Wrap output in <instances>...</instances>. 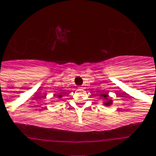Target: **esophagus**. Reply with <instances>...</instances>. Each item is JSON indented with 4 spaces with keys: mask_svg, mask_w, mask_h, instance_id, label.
Returning <instances> with one entry per match:
<instances>
[{
    "mask_svg": "<svg viewBox=\"0 0 156 156\" xmlns=\"http://www.w3.org/2000/svg\"><path fill=\"white\" fill-rule=\"evenodd\" d=\"M81 88H83V87H81Z\"/></svg>",
    "mask_w": 156,
    "mask_h": 156,
    "instance_id": "34e87169",
    "label": "esophagus"
}]
</instances>
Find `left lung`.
I'll return each instance as SVG.
<instances>
[{"label":"left lung","mask_w":156,"mask_h":156,"mask_svg":"<svg viewBox=\"0 0 156 156\" xmlns=\"http://www.w3.org/2000/svg\"><path fill=\"white\" fill-rule=\"evenodd\" d=\"M102 97H104L105 99H106L107 97H108V95H107V94H103V95H102ZM111 103H112V102H111V101H110V100H107L104 103V105H107V106H109V105H111Z\"/></svg>","instance_id":"obj_1"}]
</instances>
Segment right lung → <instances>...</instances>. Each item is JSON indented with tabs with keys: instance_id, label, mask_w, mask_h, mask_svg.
Instances as JSON below:
<instances>
[{
	"instance_id": "add662e5",
	"label": "right lung",
	"mask_w": 156,
	"mask_h": 156,
	"mask_svg": "<svg viewBox=\"0 0 156 156\" xmlns=\"http://www.w3.org/2000/svg\"><path fill=\"white\" fill-rule=\"evenodd\" d=\"M59 97H62V96H61V95H60V94H59Z\"/></svg>"
}]
</instances>
